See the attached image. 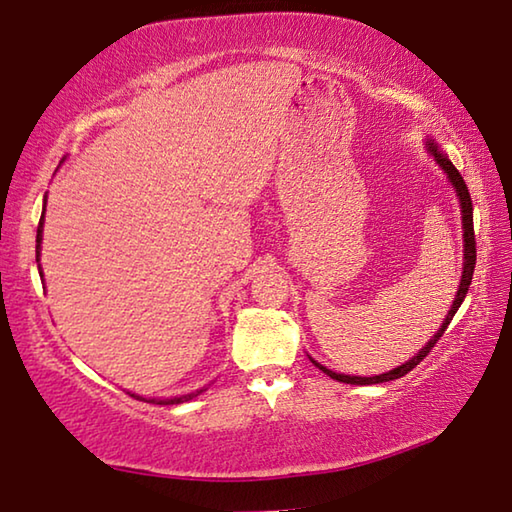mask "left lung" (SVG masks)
<instances>
[{
	"mask_svg": "<svg viewBox=\"0 0 512 512\" xmlns=\"http://www.w3.org/2000/svg\"><path fill=\"white\" fill-rule=\"evenodd\" d=\"M429 153L433 158H436V163L443 167L445 170V174H447V179L452 181V186L457 188V195H459V202H461V226H464V272H461V284H459V291H457V298H454V303H452V307H450V312H447V317H445V321H443V326L438 328V333L433 335V338L426 342V345L419 349L417 352V356H412L410 361H405L403 366H398V368H394V370H389V373H382V375H375V377H359V375H340V373H335V370H328L326 366H321V363H317L312 359V363L314 366H317L319 370H324V373L328 375V377H333V380H338V382H347V384H380V382H389V380H398V377H403V375H408L412 368L415 366H419V361L424 359L426 354L431 352L433 347H436V342L443 338V333H445V328L450 326V321H452V317L454 314H457V310L461 307V303H464V298H466V293H468V286H471V279H473V270H475V233H473V200H471V193H468V186H466V181H464V177H461L459 174V170L457 167H454L452 163H450V158L445 156L443 151L438 149L436 144L433 142H429Z\"/></svg>",
	"mask_w": 512,
	"mask_h": 512,
	"instance_id": "obj_1",
	"label": "left lung"
}]
</instances>
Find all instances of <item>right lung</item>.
I'll list each match as a JSON object with an SVG mask.
<instances>
[{"label":"right lung","instance_id":"right-lung-1","mask_svg":"<svg viewBox=\"0 0 512 512\" xmlns=\"http://www.w3.org/2000/svg\"><path fill=\"white\" fill-rule=\"evenodd\" d=\"M44 209H46V202H44ZM41 233H44V214H41V219H39V228H37V261H39V249H41ZM41 270V268H39ZM41 275V272H39ZM202 391L205 389H200V391H193V394H186V396H174V398H151L149 403H158V405H177V403H186V401H191V398H195L198 394H202ZM135 396V394H132ZM139 398V396H137Z\"/></svg>","mask_w":512,"mask_h":512}]
</instances>
